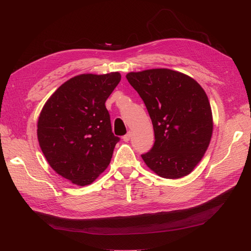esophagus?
Wrapping results in <instances>:
<instances>
[{
	"label": "esophagus",
	"instance_id": "34e87169",
	"mask_svg": "<svg viewBox=\"0 0 251 251\" xmlns=\"http://www.w3.org/2000/svg\"><path fill=\"white\" fill-rule=\"evenodd\" d=\"M131 136H132V133L131 132H128L126 135H125L124 137H123V139H124V141H126V142H127L128 140L131 139Z\"/></svg>",
	"mask_w": 251,
	"mask_h": 251
}]
</instances>
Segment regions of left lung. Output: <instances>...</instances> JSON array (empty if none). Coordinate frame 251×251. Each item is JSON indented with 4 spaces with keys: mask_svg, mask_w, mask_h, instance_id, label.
I'll return each mask as SVG.
<instances>
[{
    "mask_svg": "<svg viewBox=\"0 0 251 251\" xmlns=\"http://www.w3.org/2000/svg\"><path fill=\"white\" fill-rule=\"evenodd\" d=\"M148 109L155 143L144 163L158 176L179 179L191 174L207 151L214 130L208 97L188 75L166 68L126 75Z\"/></svg>",
    "mask_w": 251,
    "mask_h": 251,
    "instance_id": "8db88e82",
    "label": "left lung"
}]
</instances>
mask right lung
<instances>
[{
    "instance_id": "add662e5",
    "label": "right lung",
    "mask_w": 251,
    "mask_h": 251,
    "mask_svg": "<svg viewBox=\"0 0 251 251\" xmlns=\"http://www.w3.org/2000/svg\"><path fill=\"white\" fill-rule=\"evenodd\" d=\"M119 72L83 73L65 81L45 102L37 140L47 162L73 184L92 183L108 168L119 138L112 132L105 100Z\"/></svg>"
}]
</instances>
